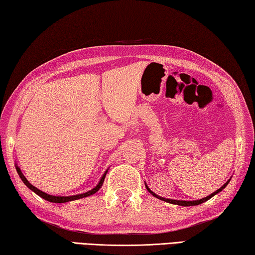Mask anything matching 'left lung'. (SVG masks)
I'll use <instances>...</instances> for the list:
<instances>
[{"mask_svg": "<svg viewBox=\"0 0 255 255\" xmlns=\"http://www.w3.org/2000/svg\"><path fill=\"white\" fill-rule=\"evenodd\" d=\"M230 181H231V179L230 180H227V182L226 183H224L223 184V187H221L219 188L218 190H216L215 192H213L211 193V195H209V196H207V197H205V198H202V199H198V200H192V201H187V200H174V199H167V198H163V197H159V196H157L156 193H154L152 190H150L149 188H148V185L145 183V187H146V189H147V191L150 193V195L152 196H154L155 198H157V199H161V200H163V201H165V202H169V204H173V205H179V206H182V207H189V206H197V205H200V204H202V202H205V201H207V200H209L210 198H213L215 195H217V193H219L221 191H223L224 189L226 188V185L230 183Z\"/></svg>", "mask_w": 255, "mask_h": 255, "instance_id": "left-lung-1", "label": "left lung"}]
</instances>
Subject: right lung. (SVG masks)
Masks as SVG:
<instances>
[{"label":"right lung","mask_w":255,"mask_h":255,"mask_svg":"<svg viewBox=\"0 0 255 255\" xmlns=\"http://www.w3.org/2000/svg\"><path fill=\"white\" fill-rule=\"evenodd\" d=\"M15 170H16V172H18L20 179L22 180V182H23L25 185H27V187H28L30 190H32V191H33L34 193H37V195L39 196V197H41L42 199H45V200H47V201H50V202H54V204H64V202L77 200V199H81V198H85V197H89V196L94 195V193L98 192L99 189H100V188L102 187L103 181H105L106 174H107V172H108V170H107V171L105 172V173H103V175L101 176L100 181H99V183H98L93 189L90 190V191L84 192V193H80V195H74V196H67V197H65V196H51V195H48V193L41 191V190H39L38 188L33 187V185H32L31 183H30L27 179H25V176L23 175V173H22V172H21V170H20V167H19L18 165H16V164H15Z\"/></svg>","instance_id":"add662e5"}]
</instances>
